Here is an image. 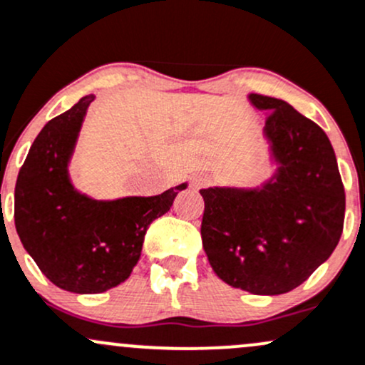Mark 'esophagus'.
Returning <instances> with one entry per match:
<instances>
[{"mask_svg":"<svg viewBox=\"0 0 365 365\" xmlns=\"http://www.w3.org/2000/svg\"><path fill=\"white\" fill-rule=\"evenodd\" d=\"M210 183V178L206 175H195L192 178V185L195 189H199V187H205Z\"/></svg>","mask_w":365,"mask_h":365,"instance_id":"1","label":"esophagus"}]
</instances>
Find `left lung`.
Here are the masks:
<instances>
[{"label": "left lung", "instance_id": "obj_1", "mask_svg": "<svg viewBox=\"0 0 365 365\" xmlns=\"http://www.w3.org/2000/svg\"><path fill=\"white\" fill-rule=\"evenodd\" d=\"M267 115L274 168L260 185L208 187L201 237L215 274L257 295L294 290L334 252L343 232L344 187L327 134L283 99L248 94Z\"/></svg>", "mask_w": 365, "mask_h": 365}]
</instances>
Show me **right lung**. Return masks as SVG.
I'll return each instance as SVG.
<instances>
[{"label":"right lung","instance_id":"1","mask_svg":"<svg viewBox=\"0 0 365 365\" xmlns=\"http://www.w3.org/2000/svg\"><path fill=\"white\" fill-rule=\"evenodd\" d=\"M87 94L45 124L15 183V229L26 252L59 289L99 294L131 276L145 234L189 183L159 195L96 199L71 182L70 164L87 110Z\"/></svg>","mask_w":365,"mask_h":365}]
</instances>
